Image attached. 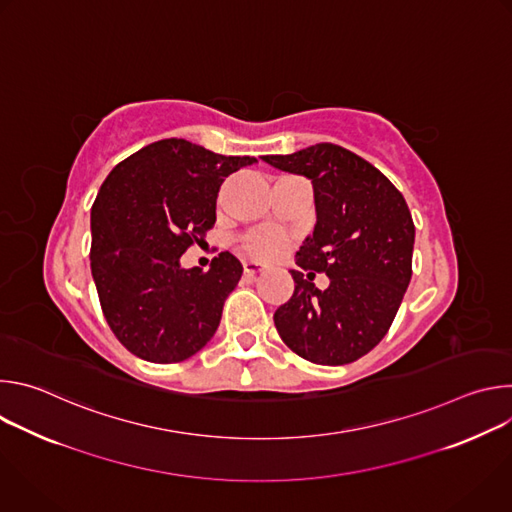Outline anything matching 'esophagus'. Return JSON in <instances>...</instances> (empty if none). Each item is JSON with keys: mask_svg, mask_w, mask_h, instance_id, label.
I'll return each mask as SVG.
<instances>
[{"mask_svg": "<svg viewBox=\"0 0 512 512\" xmlns=\"http://www.w3.org/2000/svg\"><path fill=\"white\" fill-rule=\"evenodd\" d=\"M265 267L261 265V263H257V261H245L243 263V271H245V275L247 277H255L257 273H261Z\"/></svg>", "mask_w": 512, "mask_h": 512, "instance_id": "34e87169", "label": "esophagus"}]
</instances>
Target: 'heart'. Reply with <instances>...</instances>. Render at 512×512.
I'll return each instance as SVG.
<instances>
[{"instance_id": "b5f03b06", "label": "heart", "mask_w": 512, "mask_h": 512, "mask_svg": "<svg viewBox=\"0 0 512 512\" xmlns=\"http://www.w3.org/2000/svg\"><path fill=\"white\" fill-rule=\"evenodd\" d=\"M241 249L257 261H275L289 249V241L275 229H255L241 239Z\"/></svg>"}]
</instances>
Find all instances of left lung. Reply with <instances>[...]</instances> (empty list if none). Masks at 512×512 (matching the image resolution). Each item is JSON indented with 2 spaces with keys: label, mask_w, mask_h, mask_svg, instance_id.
Returning <instances> with one entry per match:
<instances>
[{
  "label": "left lung",
  "mask_w": 512,
  "mask_h": 512,
  "mask_svg": "<svg viewBox=\"0 0 512 512\" xmlns=\"http://www.w3.org/2000/svg\"><path fill=\"white\" fill-rule=\"evenodd\" d=\"M261 160L306 176L316 204L314 233L296 253L300 269L289 271L294 296L275 310V328L310 362H354L383 340L411 281L407 202L385 174L334 143ZM314 270L331 277L326 290L311 283Z\"/></svg>",
  "instance_id": "left-lung-1"
}]
</instances>
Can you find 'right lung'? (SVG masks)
Returning <instances> with one entry per match:
<instances>
[{"instance_id":"1","label":"right lung","mask_w":512,"mask_h":512,"mask_svg":"<svg viewBox=\"0 0 512 512\" xmlns=\"http://www.w3.org/2000/svg\"><path fill=\"white\" fill-rule=\"evenodd\" d=\"M255 162L162 139L103 182L91 208V271L105 320L131 354L180 362L214 336L243 265L229 251L208 271L184 269L180 257L214 227L225 178Z\"/></svg>"}]
</instances>
